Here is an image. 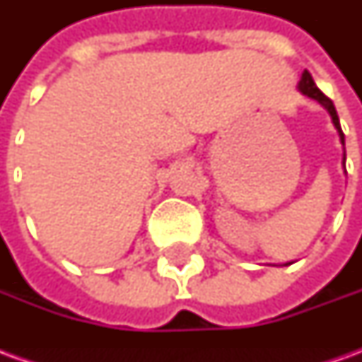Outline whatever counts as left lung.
Instances as JSON below:
<instances>
[{
	"label": "left lung",
	"mask_w": 362,
	"mask_h": 362,
	"mask_svg": "<svg viewBox=\"0 0 362 362\" xmlns=\"http://www.w3.org/2000/svg\"><path fill=\"white\" fill-rule=\"evenodd\" d=\"M298 90L303 93V95L310 96V98H314V100H318L324 108H326L327 112H329V116H332V122H334L335 129H337V134H339V139H341V143L345 145V135H343L341 132V126H339V118H337V112H335V106L334 103L327 98L322 90L316 87V83H314V79H312V75L304 69L303 77H300V81H298ZM343 166H345V157H343Z\"/></svg>",
	"instance_id": "1"
}]
</instances>
